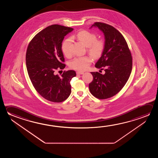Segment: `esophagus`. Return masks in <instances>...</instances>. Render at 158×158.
Returning a JSON list of instances; mask_svg holds the SVG:
<instances>
[{
  "label": "esophagus",
  "instance_id": "esophagus-1",
  "mask_svg": "<svg viewBox=\"0 0 158 158\" xmlns=\"http://www.w3.org/2000/svg\"><path fill=\"white\" fill-rule=\"evenodd\" d=\"M83 74H84V72H77V75H82Z\"/></svg>",
  "mask_w": 158,
  "mask_h": 158
}]
</instances>
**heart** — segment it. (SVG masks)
I'll return each instance as SVG.
<instances>
[{
    "label": "heart",
    "mask_w": 158,
    "mask_h": 158,
    "mask_svg": "<svg viewBox=\"0 0 158 158\" xmlns=\"http://www.w3.org/2000/svg\"><path fill=\"white\" fill-rule=\"evenodd\" d=\"M77 39L82 44L88 47V52L95 58L101 56L104 49V43L102 40H97L95 34L86 30H82L77 35ZM72 39L68 38L63 42L62 49L63 53L66 57H69L72 54L70 46ZM93 62L90 56L76 57L70 62V67L75 70L83 71L87 69Z\"/></svg>",
    "instance_id": "b5f03b06"
}]
</instances>
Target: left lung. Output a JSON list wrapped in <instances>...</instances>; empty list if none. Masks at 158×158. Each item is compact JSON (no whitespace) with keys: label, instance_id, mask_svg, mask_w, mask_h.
<instances>
[{"label":"left lung","instance_id":"obj_1","mask_svg":"<svg viewBox=\"0 0 158 158\" xmlns=\"http://www.w3.org/2000/svg\"><path fill=\"white\" fill-rule=\"evenodd\" d=\"M93 27L104 35V51L95 66L105 72H91L93 80L89 87L93 95L105 99L115 95L127 83L132 72V58L124 37L113 26L95 23L90 29Z\"/></svg>","mask_w":158,"mask_h":158}]
</instances>
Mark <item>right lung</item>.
Masks as SVG:
<instances>
[{
    "instance_id": "obj_1",
    "label": "right lung",
    "mask_w": 158,
    "mask_h": 158,
    "mask_svg": "<svg viewBox=\"0 0 158 158\" xmlns=\"http://www.w3.org/2000/svg\"><path fill=\"white\" fill-rule=\"evenodd\" d=\"M74 29L52 25L42 30L30 42L26 54L29 78L40 95L48 101L60 102L71 93L70 81L76 76L74 70H68L60 77L56 69L65 67L62 43L65 36Z\"/></svg>"
}]
</instances>
